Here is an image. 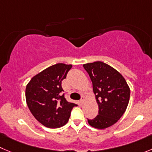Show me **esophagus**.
<instances>
[{
  "mask_svg": "<svg viewBox=\"0 0 152 152\" xmlns=\"http://www.w3.org/2000/svg\"><path fill=\"white\" fill-rule=\"evenodd\" d=\"M84 97H82V99H80V102H80V104H83V103H84Z\"/></svg>",
  "mask_w": 152,
  "mask_h": 152,
  "instance_id": "34e87169",
  "label": "esophagus"
}]
</instances>
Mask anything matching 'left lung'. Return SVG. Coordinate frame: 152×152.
Returning <instances> with one entry per match:
<instances>
[{
  "label": "left lung",
  "mask_w": 152,
  "mask_h": 152,
  "mask_svg": "<svg viewBox=\"0 0 152 152\" xmlns=\"http://www.w3.org/2000/svg\"><path fill=\"white\" fill-rule=\"evenodd\" d=\"M92 83L99 104V115L89 119L91 126L104 129L114 125L126 110L130 99V89L119 72L103 62L83 65Z\"/></svg>",
  "instance_id": "left-lung-1"
}]
</instances>
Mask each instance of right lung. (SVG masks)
<instances>
[{"mask_svg": "<svg viewBox=\"0 0 152 152\" xmlns=\"http://www.w3.org/2000/svg\"><path fill=\"white\" fill-rule=\"evenodd\" d=\"M72 65L57 63L34 76L27 85V104L37 121L44 126L58 128L68 122L76 104L67 102L62 80L66 77Z\"/></svg>", "mask_w": 152, "mask_h": 152, "instance_id": "add662e5", "label": "right lung"}]
</instances>
